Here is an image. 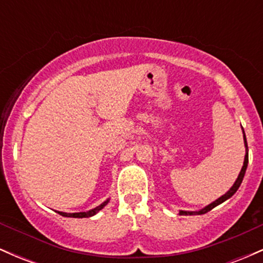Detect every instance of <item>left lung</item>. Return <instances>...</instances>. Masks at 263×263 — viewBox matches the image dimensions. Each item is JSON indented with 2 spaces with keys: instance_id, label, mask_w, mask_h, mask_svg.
Returning <instances> with one entry per match:
<instances>
[{
  "instance_id": "8db88e82",
  "label": "left lung",
  "mask_w": 263,
  "mask_h": 263,
  "mask_svg": "<svg viewBox=\"0 0 263 263\" xmlns=\"http://www.w3.org/2000/svg\"><path fill=\"white\" fill-rule=\"evenodd\" d=\"M242 131H243V129H242ZM243 142H245V147H246L245 161H243V165H242V168H241V172H240V174H238L236 182L234 183V185L231 186L230 190H229L228 193H225L224 195H221V197H220L219 199H216L215 201H213V203L208 205V206L203 208V209H201V210H199V211H184V210H180V211H179V215H201V214L208 213V211H210L211 209H214V208H215V206H218L219 204L224 203L225 200H228L229 198H231L232 195H234L235 193L237 192L238 186L241 185V183H242L243 177H245V172H246V168H247V163H249V148H247V141H246L245 132H243Z\"/></svg>"
}]
</instances>
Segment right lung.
<instances>
[{
	"label": "right lung",
	"instance_id": "add662e5",
	"mask_svg": "<svg viewBox=\"0 0 263 263\" xmlns=\"http://www.w3.org/2000/svg\"><path fill=\"white\" fill-rule=\"evenodd\" d=\"M107 203L108 199L106 201H104V203L99 205V206L93 208V209L89 211H83V213H63V211H58V214H60L62 216H65V218H90V216H93L95 214H98Z\"/></svg>",
	"mask_w": 263,
	"mask_h": 263
}]
</instances>
